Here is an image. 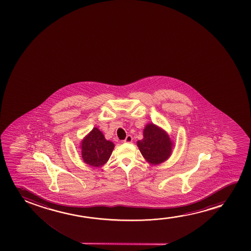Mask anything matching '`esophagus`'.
<instances>
[{
  "label": "esophagus",
  "mask_w": 251,
  "mask_h": 251,
  "mask_svg": "<svg viewBox=\"0 0 251 251\" xmlns=\"http://www.w3.org/2000/svg\"><path fill=\"white\" fill-rule=\"evenodd\" d=\"M133 141V137L131 135H127V137L125 138L124 142L125 143H131Z\"/></svg>",
  "instance_id": "esophagus-1"
}]
</instances>
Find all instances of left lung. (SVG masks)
<instances>
[{
  "mask_svg": "<svg viewBox=\"0 0 251 251\" xmlns=\"http://www.w3.org/2000/svg\"><path fill=\"white\" fill-rule=\"evenodd\" d=\"M137 147L146 161L156 165L171 157L174 143L166 131L151 123L146 125L143 139L137 141Z\"/></svg>",
  "mask_w": 251,
  "mask_h": 251,
  "instance_id": "8db88e82",
  "label": "left lung"
}]
</instances>
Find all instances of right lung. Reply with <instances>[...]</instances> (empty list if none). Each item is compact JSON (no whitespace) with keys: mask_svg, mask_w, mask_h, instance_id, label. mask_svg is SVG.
Here are the masks:
<instances>
[{"mask_svg":"<svg viewBox=\"0 0 251 251\" xmlns=\"http://www.w3.org/2000/svg\"><path fill=\"white\" fill-rule=\"evenodd\" d=\"M79 148L85 164L100 167L109 160L115 145L112 141H107L103 133L95 127L84 137Z\"/></svg>","mask_w":251,"mask_h":251,"instance_id":"add662e5","label":"right lung"}]
</instances>
